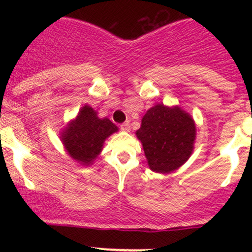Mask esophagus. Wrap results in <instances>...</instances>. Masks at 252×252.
Segmentation results:
<instances>
[{
	"mask_svg": "<svg viewBox=\"0 0 252 252\" xmlns=\"http://www.w3.org/2000/svg\"><path fill=\"white\" fill-rule=\"evenodd\" d=\"M121 130H122V131H129V130H130V124L128 122L122 123V124H121Z\"/></svg>",
	"mask_w": 252,
	"mask_h": 252,
	"instance_id": "obj_1",
	"label": "esophagus"
}]
</instances>
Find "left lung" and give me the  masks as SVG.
<instances>
[{
    "label": "left lung",
    "mask_w": 252,
    "mask_h": 252,
    "mask_svg": "<svg viewBox=\"0 0 252 252\" xmlns=\"http://www.w3.org/2000/svg\"><path fill=\"white\" fill-rule=\"evenodd\" d=\"M195 132L194 121L180 106L156 104L143 116L136 136L142 143L149 168L164 174L189 160Z\"/></svg>",
    "instance_id": "1"
}]
</instances>
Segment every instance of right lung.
I'll return each mask as SVG.
<instances>
[{
    "label": "right lung",
    "mask_w": 252,
    "mask_h": 252,
    "mask_svg": "<svg viewBox=\"0 0 252 252\" xmlns=\"http://www.w3.org/2000/svg\"><path fill=\"white\" fill-rule=\"evenodd\" d=\"M118 130L109 118H99L91 106L84 105L78 116L62 132V141L68 155L88 166L99 155L103 143Z\"/></svg>",
    "instance_id": "obj_1"
}]
</instances>
